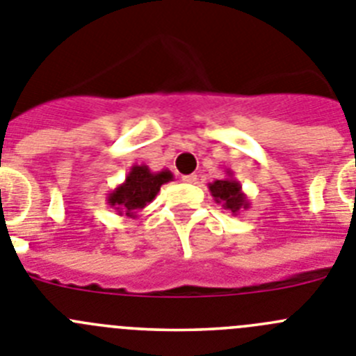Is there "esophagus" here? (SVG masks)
Instances as JSON below:
<instances>
[{"instance_id": "34e87169", "label": "esophagus", "mask_w": 356, "mask_h": 356, "mask_svg": "<svg viewBox=\"0 0 356 356\" xmlns=\"http://www.w3.org/2000/svg\"><path fill=\"white\" fill-rule=\"evenodd\" d=\"M181 180H184L185 184L194 185V184H197V176H195V175H185V176H181Z\"/></svg>"}]
</instances>
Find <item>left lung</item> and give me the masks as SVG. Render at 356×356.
Returning <instances> with one entry per match:
<instances>
[{"instance_id": "left-lung-1", "label": "left lung", "mask_w": 356, "mask_h": 356, "mask_svg": "<svg viewBox=\"0 0 356 356\" xmlns=\"http://www.w3.org/2000/svg\"><path fill=\"white\" fill-rule=\"evenodd\" d=\"M226 178L215 180L213 184H208L215 203L222 204L224 210H229L233 215L240 213V210H247L250 207L249 197L242 191V184L233 176V171L227 169Z\"/></svg>"}]
</instances>
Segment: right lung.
<instances>
[{
  "instance_id": "add662e5",
  "label": "right lung",
  "mask_w": 356,
  "mask_h": 356,
  "mask_svg": "<svg viewBox=\"0 0 356 356\" xmlns=\"http://www.w3.org/2000/svg\"><path fill=\"white\" fill-rule=\"evenodd\" d=\"M168 181H172V172L169 169L153 172L148 165L134 164L125 176V181L107 195V204L118 211L120 217L136 218L146 204L155 200L162 185Z\"/></svg>"
}]
</instances>
